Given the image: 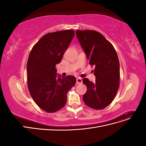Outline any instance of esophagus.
I'll return each mask as SVG.
<instances>
[{
  "label": "esophagus",
  "instance_id": "34e87169",
  "mask_svg": "<svg viewBox=\"0 0 146 146\" xmlns=\"http://www.w3.org/2000/svg\"><path fill=\"white\" fill-rule=\"evenodd\" d=\"M82 79L80 77H78L77 78V80H76V83L77 85H80V84L82 83Z\"/></svg>",
  "mask_w": 146,
  "mask_h": 146
}]
</instances>
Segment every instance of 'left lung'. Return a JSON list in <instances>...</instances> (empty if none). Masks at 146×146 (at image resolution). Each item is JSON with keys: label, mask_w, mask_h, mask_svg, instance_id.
<instances>
[{"label": "left lung", "mask_w": 146, "mask_h": 146, "mask_svg": "<svg viewBox=\"0 0 146 146\" xmlns=\"http://www.w3.org/2000/svg\"><path fill=\"white\" fill-rule=\"evenodd\" d=\"M76 35L91 66H94L96 82L87 78L83 83L87 88L83 96L84 102L94 110H102L111 104L119 86L120 67L116 50L99 32L94 30L76 31Z\"/></svg>", "instance_id": "1"}]
</instances>
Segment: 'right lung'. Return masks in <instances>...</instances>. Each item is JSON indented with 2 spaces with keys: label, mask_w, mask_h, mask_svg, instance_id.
I'll return each instance as SVG.
<instances>
[{
  "label": "right lung",
  "mask_w": 146,
  "mask_h": 146,
  "mask_svg": "<svg viewBox=\"0 0 146 146\" xmlns=\"http://www.w3.org/2000/svg\"><path fill=\"white\" fill-rule=\"evenodd\" d=\"M74 35L72 30L47 33L35 44L29 54L27 69L30 94L38 107L47 113L64 107L68 92L76 83L73 76L57 77L56 69Z\"/></svg>",
  "instance_id": "right-lung-1"
}]
</instances>
